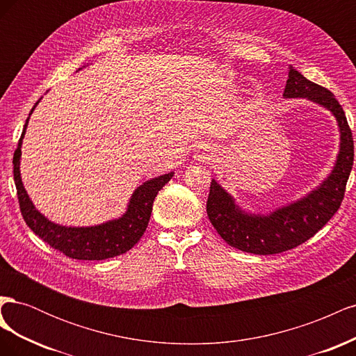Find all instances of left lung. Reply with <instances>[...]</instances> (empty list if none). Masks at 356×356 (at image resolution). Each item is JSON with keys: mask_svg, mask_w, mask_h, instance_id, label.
Listing matches in <instances>:
<instances>
[{"mask_svg": "<svg viewBox=\"0 0 356 356\" xmlns=\"http://www.w3.org/2000/svg\"><path fill=\"white\" fill-rule=\"evenodd\" d=\"M284 98L309 99L336 117L340 132L337 160L331 174L316 188L268 213L242 209L234 197L212 179L207 203L209 221L225 242L243 252L272 255L293 250L310 239L340 208L352 170L353 138L336 96L289 67Z\"/></svg>", "mask_w": 356, "mask_h": 356, "instance_id": "1", "label": "left lung"}]
</instances>
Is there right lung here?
Masks as SVG:
<instances>
[{"instance_id": "1", "label": "right lung", "mask_w": 356, "mask_h": 356, "mask_svg": "<svg viewBox=\"0 0 356 356\" xmlns=\"http://www.w3.org/2000/svg\"><path fill=\"white\" fill-rule=\"evenodd\" d=\"M40 101L41 99L32 106L29 117ZM29 117L26 118L22 136L19 139L13 157V175L17 199L20 212H22L28 227L51 248L70 258H75V260H106V258L122 255L132 250L147 229L157 193L174 177V172L143 182L131 196L126 212L115 220L98 225H88V227H67V225L56 224L46 218L34 207L24 187L22 177H20V157H22L20 148H22Z\"/></svg>"}]
</instances>
